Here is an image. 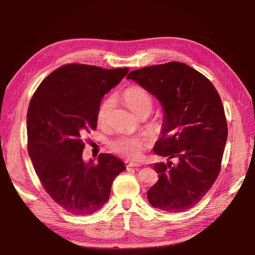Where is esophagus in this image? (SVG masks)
Returning <instances> with one entry per match:
<instances>
[{
  "label": "esophagus",
  "mask_w": 255,
  "mask_h": 255,
  "mask_svg": "<svg viewBox=\"0 0 255 255\" xmlns=\"http://www.w3.org/2000/svg\"><path fill=\"white\" fill-rule=\"evenodd\" d=\"M126 167L129 168V167H139L140 164L139 163H136V161H129V160H126L125 161Z\"/></svg>",
  "instance_id": "obj_1"
}]
</instances>
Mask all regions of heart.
Listing matches in <instances>:
<instances>
[{"label": "heart", "instance_id": "b5f03b06", "mask_svg": "<svg viewBox=\"0 0 255 255\" xmlns=\"http://www.w3.org/2000/svg\"><path fill=\"white\" fill-rule=\"evenodd\" d=\"M122 99L128 109L140 116L142 114L149 115L153 109L154 99L148 90L140 86H132L125 90ZM114 100L112 97L105 98L100 103L97 111V121L99 125H104L107 117L113 109ZM163 120L159 117L151 121V128L159 130L163 128ZM146 145V138L142 136H120L110 142V148L114 153L128 158H138Z\"/></svg>", "mask_w": 255, "mask_h": 255}]
</instances>
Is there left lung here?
Wrapping results in <instances>:
<instances>
[{
    "mask_svg": "<svg viewBox=\"0 0 255 255\" xmlns=\"http://www.w3.org/2000/svg\"><path fill=\"white\" fill-rule=\"evenodd\" d=\"M128 79L163 105V130L153 151L176 160L153 165L158 181L146 197L167 213L187 211L201 201L221 169L228 125L218 91L202 73L179 61L137 69Z\"/></svg>",
    "mask_w": 255,
    "mask_h": 255,
    "instance_id": "8db88e82",
    "label": "left lung"
}]
</instances>
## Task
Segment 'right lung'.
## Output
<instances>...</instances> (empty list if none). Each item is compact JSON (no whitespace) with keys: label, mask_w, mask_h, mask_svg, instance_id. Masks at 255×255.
<instances>
[{"label":"right lung","mask_w":255,"mask_h":255,"mask_svg":"<svg viewBox=\"0 0 255 255\" xmlns=\"http://www.w3.org/2000/svg\"><path fill=\"white\" fill-rule=\"evenodd\" d=\"M128 68L68 64L45 78L30 99L27 151L44 190L68 213L91 215L110 199L115 177L126 170L110 153L98 164L82 158L84 137L97 128V111L106 92Z\"/></svg>","instance_id":"obj_1"}]
</instances>
